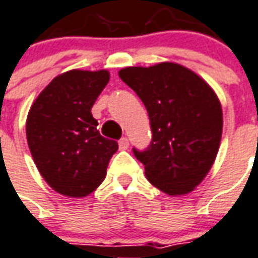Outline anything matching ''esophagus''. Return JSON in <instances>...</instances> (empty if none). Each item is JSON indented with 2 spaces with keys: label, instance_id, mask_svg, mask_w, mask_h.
I'll return each instance as SVG.
<instances>
[{
  "label": "esophagus",
  "instance_id": "1",
  "mask_svg": "<svg viewBox=\"0 0 258 258\" xmlns=\"http://www.w3.org/2000/svg\"><path fill=\"white\" fill-rule=\"evenodd\" d=\"M128 140H127V137H123V138H120V141H118V148L120 149H123V151H125L127 148H128Z\"/></svg>",
  "mask_w": 258,
  "mask_h": 258
}]
</instances>
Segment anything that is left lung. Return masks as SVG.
Returning a JSON list of instances; mask_svg holds the SVG:
<instances>
[{"mask_svg":"<svg viewBox=\"0 0 258 258\" xmlns=\"http://www.w3.org/2000/svg\"><path fill=\"white\" fill-rule=\"evenodd\" d=\"M118 77L145 104L151 142L133 148L148 180L169 196L187 194L210 172L222 137V109L208 84L173 62L123 68Z\"/></svg>","mask_w":258,"mask_h":258,"instance_id":"left-lung-1","label":"left lung"}]
</instances>
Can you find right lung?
<instances>
[{
  "label": "right lung",
  "instance_id": "1",
  "mask_svg": "<svg viewBox=\"0 0 258 258\" xmlns=\"http://www.w3.org/2000/svg\"><path fill=\"white\" fill-rule=\"evenodd\" d=\"M109 78L104 70L61 74L29 110L30 154L43 179L60 194L85 197L95 191L118 149L116 141L100 135L91 113Z\"/></svg>",
  "mask_w": 258,
  "mask_h": 258
}]
</instances>
